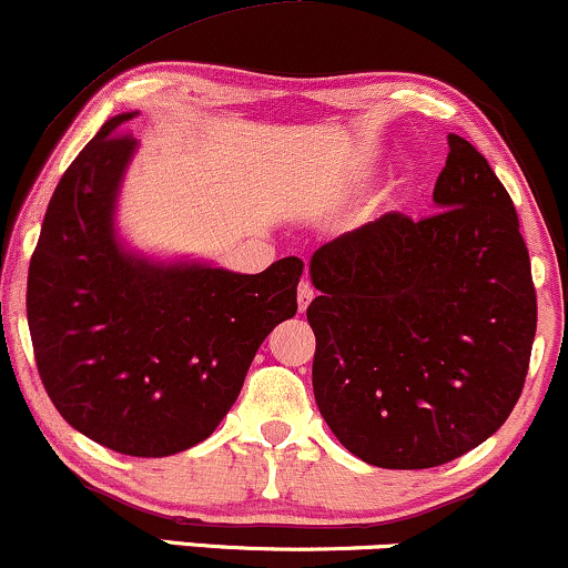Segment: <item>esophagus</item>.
Wrapping results in <instances>:
<instances>
[{
	"instance_id": "34e87169",
	"label": "esophagus",
	"mask_w": 568,
	"mask_h": 568,
	"mask_svg": "<svg viewBox=\"0 0 568 568\" xmlns=\"http://www.w3.org/2000/svg\"><path fill=\"white\" fill-rule=\"evenodd\" d=\"M313 297H316V292H313L311 282H300V286H297V307H300V313L307 311V305H311Z\"/></svg>"
}]
</instances>
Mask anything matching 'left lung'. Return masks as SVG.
<instances>
[{
  "mask_svg": "<svg viewBox=\"0 0 568 568\" xmlns=\"http://www.w3.org/2000/svg\"><path fill=\"white\" fill-rule=\"evenodd\" d=\"M439 213H387L313 252V395L371 466L432 468L493 437L519 400L537 297L519 215L477 146L450 134Z\"/></svg>",
  "mask_w": 568,
  "mask_h": 568,
  "instance_id": "obj_1",
  "label": "left lung"
}]
</instances>
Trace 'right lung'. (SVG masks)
<instances>
[{"label": "right lung", "instance_id": "add662e5", "mask_svg": "<svg viewBox=\"0 0 568 568\" xmlns=\"http://www.w3.org/2000/svg\"><path fill=\"white\" fill-rule=\"evenodd\" d=\"M139 113L110 118L62 173L28 268V328L60 416L110 450L163 458L215 432L273 326L297 313L300 257L263 273L158 261L115 226Z\"/></svg>", "mask_w": 568, "mask_h": 568}]
</instances>
